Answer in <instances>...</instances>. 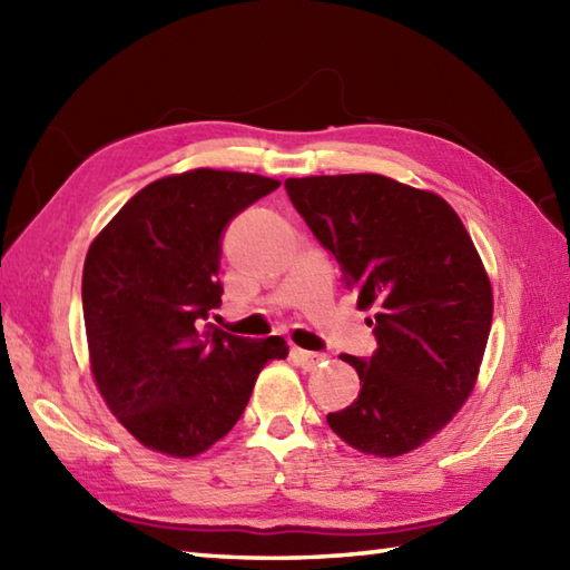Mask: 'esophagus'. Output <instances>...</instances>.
I'll use <instances>...</instances> for the list:
<instances>
[{"label":"esophagus","mask_w":570,"mask_h":570,"mask_svg":"<svg viewBox=\"0 0 570 570\" xmlns=\"http://www.w3.org/2000/svg\"><path fill=\"white\" fill-rule=\"evenodd\" d=\"M292 355H294V360L298 362V365L306 367V370L321 365V362L325 360L323 353H311V350H304V347H294Z\"/></svg>","instance_id":"esophagus-1"}]
</instances>
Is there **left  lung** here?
Returning <instances> with one entry per match:
<instances>
[{
	"label": "left lung",
	"instance_id": "left-lung-1",
	"mask_svg": "<svg viewBox=\"0 0 570 570\" xmlns=\"http://www.w3.org/2000/svg\"><path fill=\"white\" fill-rule=\"evenodd\" d=\"M288 198L335 254L377 350L360 394L328 414L337 439L396 458L431 441L475 390L492 328V284L458 213L431 190L380 174L286 178Z\"/></svg>",
	"mask_w": 570,
	"mask_h": 570
}]
</instances>
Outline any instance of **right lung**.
Wrapping results in <instances>:
<instances>
[{
    "mask_svg": "<svg viewBox=\"0 0 570 570\" xmlns=\"http://www.w3.org/2000/svg\"><path fill=\"white\" fill-rule=\"evenodd\" d=\"M282 180L193 168L125 203L82 266L92 380L115 419L149 448L196 458L233 431L284 337L249 341L203 325L220 306V235Z\"/></svg>",
    "mask_w": 570,
    "mask_h": 570,
    "instance_id": "1",
    "label": "right lung"
}]
</instances>
